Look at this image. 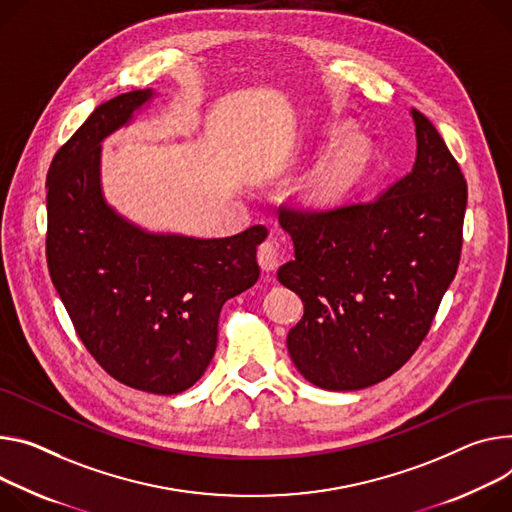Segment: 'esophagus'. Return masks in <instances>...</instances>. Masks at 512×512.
Instances as JSON below:
<instances>
[{
  "label": "esophagus",
  "instance_id": "esophagus-1",
  "mask_svg": "<svg viewBox=\"0 0 512 512\" xmlns=\"http://www.w3.org/2000/svg\"><path fill=\"white\" fill-rule=\"evenodd\" d=\"M257 259L263 271H271L280 265V247H277V241L273 239L263 241L257 249Z\"/></svg>",
  "mask_w": 512,
  "mask_h": 512
}]
</instances>
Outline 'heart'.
Returning <instances> with one entry per match:
<instances>
[{"label":"heart","instance_id":"1","mask_svg":"<svg viewBox=\"0 0 512 512\" xmlns=\"http://www.w3.org/2000/svg\"><path fill=\"white\" fill-rule=\"evenodd\" d=\"M367 163V143L361 136H347L329 153L312 181L310 198L316 204H331L343 198V194L361 177Z\"/></svg>","mask_w":512,"mask_h":512}]
</instances>
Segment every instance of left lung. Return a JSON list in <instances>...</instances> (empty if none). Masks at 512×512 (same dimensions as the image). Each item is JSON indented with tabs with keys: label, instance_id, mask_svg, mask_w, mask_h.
<instances>
[{
	"label": "left lung",
	"instance_id": "8db88e82",
	"mask_svg": "<svg viewBox=\"0 0 512 512\" xmlns=\"http://www.w3.org/2000/svg\"><path fill=\"white\" fill-rule=\"evenodd\" d=\"M412 120L416 163L378 198L282 206L296 259L277 277L304 302L288 351L318 388L390 378L429 335L455 277L468 183L437 128L414 108Z\"/></svg>",
	"mask_w": 512,
	"mask_h": 512
}]
</instances>
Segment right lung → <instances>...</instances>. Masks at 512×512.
I'll use <instances>...</instances> for the list:
<instances>
[{
    "label": "right lung",
    "mask_w": 512,
    "mask_h": 512,
    "mask_svg": "<svg viewBox=\"0 0 512 512\" xmlns=\"http://www.w3.org/2000/svg\"><path fill=\"white\" fill-rule=\"evenodd\" d=\"M151 98L136 89L98 106L46 175V263L85 349L141 392L179 394L206 371L222 304L259 277L255 224L228 239L147 235L100 194V143Z\"/></svg>",
    "instance_id": "add662e5"
}]
</instances>
